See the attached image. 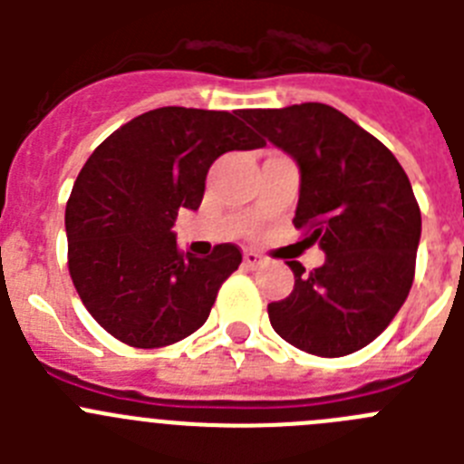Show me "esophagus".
Instances as JSON below:
<instances>
[{
  "mask_svg": "<svg viewBox=\"0 0 464 464\" xmlns=\"http://www.w3.org/2000/svg\"><path fill=\"white\" fill-rule=\"evenodd\" d=\"M244 265L246 267H260L262 265V256H257L256 251H246L244 253Z\"/></svg>",
  "mask_w": 464,
  "mask_h": 464,
  "instance_id": "esophagus-1",
  "label": "esophagus"
}]
</instances>
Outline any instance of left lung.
Instances as JSON below:
<instances>
[{
  "label": "left lung",
  "mask_w": 464,
  "mask_h": 464,
  "mask_svg": "<svg viewBox=\"0 0 464 464\" xmlns=\"http://www.w3.org/2000/svg\"><path fill=\"white\" fill-rule=\"evenodd\" d=\"M239 116L295 158L302 186L293 223L325 251V265L309 274L288 262L295 288L267 306L269 323L306 353H355L391 325L411 290L420 208L409 176L334 106L306 102Z\"/></svg>",
  "instance_id": "1"
}]
</instances>
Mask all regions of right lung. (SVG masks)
<instances>
[{
    "instance_id": "right-lung-1",
    "label": "right lung",
    "mask_w": 464,
    "mask_h": 464,
    "mask_svg": "<svg viewBox=\"0 0 464 464\" xmlns=\"http://www.w3.org/2000/svg\"><path fill=\"white\" fill-rule=\"evenodd\" d=\"M262 143L237 111L162 106L94 149L64 211L67 265L81 302L111 337L160 348L207 323L241 265L239 246L197 257L179 248L171 227L179 211L199 208L213 160Z\"/></svg>"
}]
</instances>
